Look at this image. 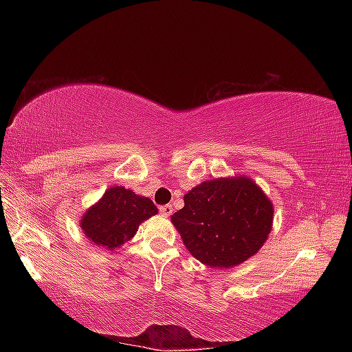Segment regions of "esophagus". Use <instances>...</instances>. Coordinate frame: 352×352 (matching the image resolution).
Instances as JSON below:
<instances>
[{"label": "esophagus", "instance_id": "esophagus-1", "mask_svg": "<svg viewBox=\"0 0 352 352\" xmlns=\"http://www.w3.org/2000/svg\"><path fill=\"white\" fill-rule=\"evenodd\" d=\"M160 212H162L163 216L168 217V216H170V214H172V206L170 205H163L162 208H160Z\"/></svg>", "mask_w": 352, "mask_h": 352}]
</instances>
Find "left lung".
<instances>
[{
	"instance_id": "left-lung-1",
	"label": "left lung",
	"mask_w": 352,
	"mask_h": 352,
	"mask_svg": "<svg viewBox=\"0 0 352 352\" xmlns=\"http://www.w3.org/2000/svg\"><path fill=\"white\" fill-rule=\"evenodd\" d=\"M170 216L184 247L201 264L230 269L259 252L273 226V205L248 177L214 178L183 197Z\"/></svg>"
}]
</instances>
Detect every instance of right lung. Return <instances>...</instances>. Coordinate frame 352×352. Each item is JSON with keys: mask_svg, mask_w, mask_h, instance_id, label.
<instances>
[{"mask_svg": "<svg viewBox=\"0 0 352 352\" xmlns=\"http://www.w3.org/2000/svg\"><path fill=\"white\" fill-rule=\"evenodd\" d=\"M157 212L158 208L151 199L122 186H111L83 214L80 228L94 245L111 252L132 239L140 223Z\"/></svg>", "mask_w": 352, "mask_h": 352, "instance_id": "obj_1", "label": "right lung"}]
</instances>
